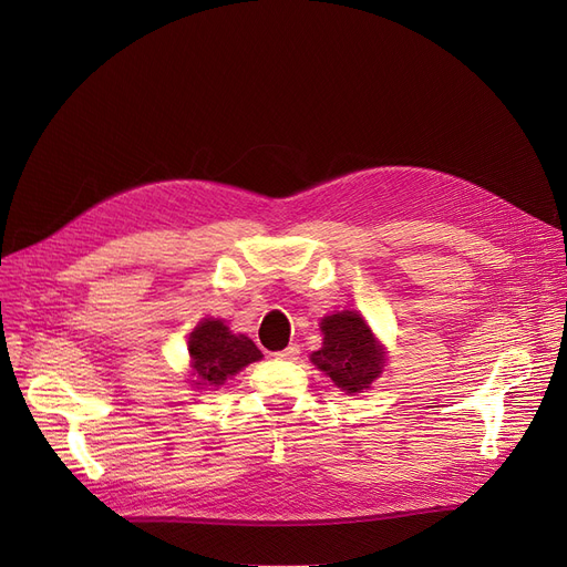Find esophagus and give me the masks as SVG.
<instances>
[{
	"label": "esophagus",
	"mask_w": 567,
	"mask_h": 567,
	"mask_svg": "<svg viewBox=\"0 0 567 567\" xmlns=\"http://www.w3.org/2000/svg\"><path fill=\"white\" fill-rule=\"evenodd\" d=\"M276 355H278L280 361H299L301 349H299V344H289L285 351H278Z\"/></svg>",
	"instance_id": "34e87169"
}]
</instances>
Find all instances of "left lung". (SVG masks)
<instances>
[{"instance_id": "left-lung-1", "label": "left lung", "mask_w": 567, "mask_h": 567, "mask_svg": "<svg viewBox=\"0 0 567 567\" xmlns=\"http://www.w3.org/2000/svg\"><path fill=\"white\" fill-rule=\"evenodd\" d=\"M323 336L321 349L310 353L317 370L338 385L347 395L365 393L381 377L389 351L370 329L365 317L355 310H340L319 321Z\"/></svg>"}]
</instances>
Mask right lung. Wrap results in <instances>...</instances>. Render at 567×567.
I'll return each mask as SVG.
<instances>
[{"mask_svg":"<svg viewBox=\"0 0 567 567\" xmlns=\"http://www.w3.org/2000/svg\"><path fill=\"white\" fill-rule=\"evenodd\" d=\"M188 355L193 389L218 391L227 379L261 361L264 353L248 336L231 333L223 319L204 317L188 338Z\"/></svg>","mask_w":567,"mask_h":567,"instance_id":"1","label":"right lung"}]
</instances>
